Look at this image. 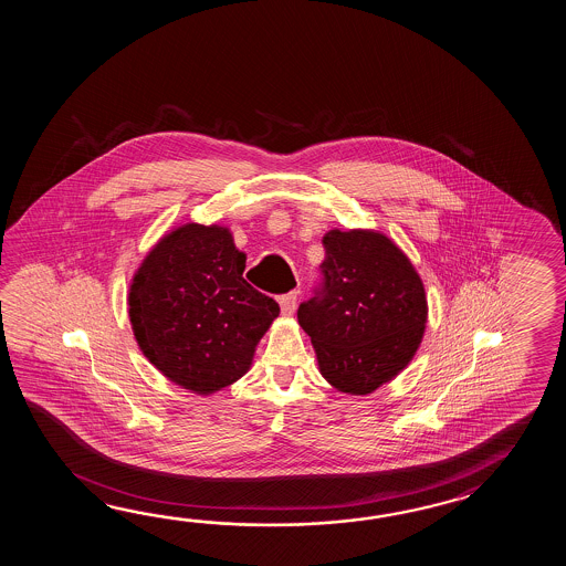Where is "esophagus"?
<instances>
[{"mask_svg":"<svg viewBox=\"0 0 566 566\" xmlns=\"http://www.w3.org/2000/svg\"><path fill=\"white\" fill-rule=\"evenodd\" d=\"M297 297H300V291H289V293L279 297V305H281L283 315H293L295 307H297Z\"/></svg>","mask_w":566,"mask_h":566,"instance_id":"34e87169","label":"esophagus"}]
</instances>
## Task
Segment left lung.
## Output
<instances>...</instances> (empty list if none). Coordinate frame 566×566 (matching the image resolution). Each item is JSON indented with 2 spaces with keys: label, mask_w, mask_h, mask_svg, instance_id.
<instances>
[{
  "label": "left lung",
  "mask_w": 566,
  "mask_h": 566,
  "mask_svg": "<svg viewBox=\"0 0 566 566\" xmlns=\"http://www.w3.org/2000/svg\"><path fill=\"white\" fill-rule=\"evenodd\" d=\"M322 242V283L297 319L325 380L348 395H370L419 348L424 287L407 254L380 232L329 230Z\"/></svg>",
  "instance_id": "left-lung-1"
}]
</instances>
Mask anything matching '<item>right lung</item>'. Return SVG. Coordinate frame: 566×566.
Returning a JSON list of instances; mask_svg holds the SVG:
<instances>
[{
  "label": "right lung",
  "instance_id": "add662e5",
  "mask_svg": "<svg viewBox=\"0 0 566 566\" xmlns=\"http://www.w3.org/2000/svg\"><path fill=\"white\" fill-rule=\"evenodd\" d=\"M229 229L184 224L145 256L129 289L133 334L171 382L212 395L251 368L279 315L277 301L249 285Z\"/></svg>",
  "mask_w": 566,
  "mask_h": 566
}]
</instances>
